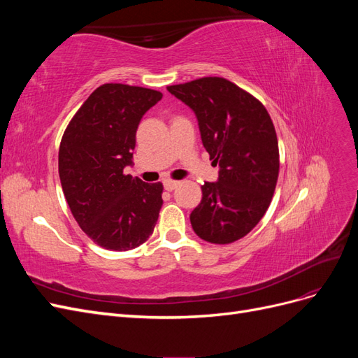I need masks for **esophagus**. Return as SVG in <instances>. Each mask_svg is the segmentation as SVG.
Masks as SVG:
<instances>
[{
	"label": "esophagus",
	"mask_w": 358,
	"mask_h": 358,
	"mask_svg": "<svg viewBox=\"0 0 358 358\" xmlns=\"http://www.w3.org/2000/svg\"><path fill=\"white\" fill-rule=\"evenodd\" d=\"M178 185H179V180H171V179L164 180V188H166L167 191H173Z\"/></svg>",
	"instance_id": "obj_1"
}]
</instances>
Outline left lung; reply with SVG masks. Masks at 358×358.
<instances>
[{"mask_svg": "<svg viewBox=\"0 0 358 358\" xmlns=\"http://www.w3.org/2000/svg\"><path fill=\"white\" fill-rule=\"evenodd\" d=\"M199 119L203 146L218 182H204L191 225L203 241L227 245L242 239L263 218L279 175V148L262 101L224 78L167 86Z\"/></svg>", "mask_w": 358, "mask_h": 358, "instance_id": "left-lung-1", "label": "left lung"}]
</instances>
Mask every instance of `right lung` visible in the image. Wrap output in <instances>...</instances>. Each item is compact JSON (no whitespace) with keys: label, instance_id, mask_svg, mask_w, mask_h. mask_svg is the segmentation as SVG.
Segmentation results:
<instances>
[{"label":"right lung","instance_id":"add662e5","mask_svg":"<svg viewBox=\"0 0 358 358\" xmlns=\"http://www.w3.org/2000/svg\"><path fill=\"white\" fill-rule=\"evenodd\" d=\"M159 91L104 83L71 117L61 138L58 169L64 196L83 233L112 251H128L152 234L162 183L125 175L133 164L140 119Z\"/></svg>","mask_w":358,"mask_h":358}]
</instances>
